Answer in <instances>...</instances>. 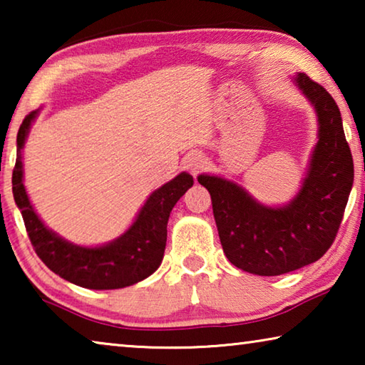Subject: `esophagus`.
<instances>
[{
  "label": "esophagus",
  "instance_id": "esophagus-1",
  "mask_svg": "<svg viewBox=\"0 0 365 365\" xmlns=\"http://www.w3.org/2000/svg\"><path fill=\"white\" fill-rule=\"evenodd\" d=\"M202 164H205V159H202L201 154H197V153H191V154H188V158L185 159V168H187L191 174L200 172Z\"/></svg>",
  "mask_w": 365,
  "mask_h": 365
}]
</instances>
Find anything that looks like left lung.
<instances>
[{"instance_id":"left-lung-1","label":"left lung","mask_w":365,"mask_h":365,"mask_svg":"<svg viewBox=\"0 0 365 365\" xmlns=\"http://www.w3.org/2000/svg\"><path fill=\"white\" fill-rule=\"evenodd\" d=\"M294 82L316 106L319 141L299 193L288 206H262L224 178L197 177L211 193L228 261L255 275H282L319 261L335 242L354 180L353 156L335 100L306 73L299 72Z\"/></svg>"}]
</instances>
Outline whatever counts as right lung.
I'll list each match as a JSON object with an SVG mask.
<instances>
[{"mask_svg": "<svg viewBox=\"0 0 365 365\" xmlns=\"http://www.w3.org/2000/svg\"><path fill=\"white\" fill-rule=\"evenodd\" d=\"M36 110L26 115L17 132V159L12 170V195L21 209L34 250L49 270L73 285L91 289L130 287L150 277L163 261L172 207L191 185L193 177L177 175L148 197L133 225L115 242L100 248H82L43 225L35 214L22 183L21 150Z\"/></svg>", "mask_w": 365, "mask_h": 365, "instance_id": "right-lung-1", "label": "right lung"}]
</instances>
